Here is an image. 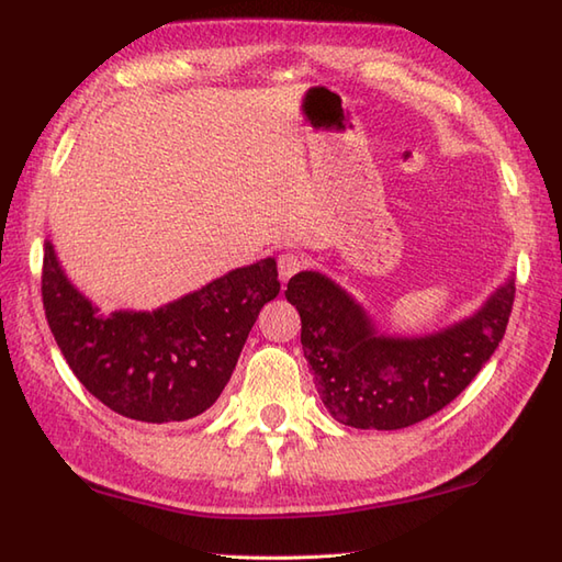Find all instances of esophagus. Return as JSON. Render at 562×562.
<instances>
[{
	"label": "esophagus",
	"mask_w": 562,
	"mask_h": 562,
	"mask_svg": "<svg viewBox=\"0 0 562 562\" xmlns=\"http://www.w3.org/2000/svg\"><path fill=\"white\" fill-rule=\"evenodd\" d=\"M277 267H279V279L285 283L293 277V273L303 269V257L295 255V251H281L277 259Z\"/></svg>",
	"instance_id": "1"
}]
</instances>
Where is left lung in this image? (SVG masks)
<instances>
[{
	"mask_svg": "<svg viewBox=\"0 0 562 562\" xmlns=\"http://www.w3.org/2000/svg\"><path fill=\"white\" fill-rule=\"evenodd\" d=\"M285 297L301 313L303 353L329 415L357 429H403L461 395L495 353L514 281L473 317L419 339L378 335L363 307L317 271L295 273Z\"/></svg>",
	"mask_w": 562,
	"mask_h": 562,
	"instance_id": "left-lung-1",
	"label": "left lung"
}]
</instances>
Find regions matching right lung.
Instances as JSON below:
<instances>
[{
    "mask_svg": "<svg viewBox=\"0 0 562 562\" xmlns=\"http://www.w3.org/2000/svg\"><path fill=\"white\" fill-rule=\"evenodd\" d=\"M279 289L269 257L153 313L104 315L67 281L50 243L41 277L45 317L79 383L116 415L150 425L191 419L221 397Z\"/></svg>",
    "mask_w": 562,
    "mask_h": 562,
    "instance_id": "add662e5",
    "label": "right lung"
}]
</instances>
